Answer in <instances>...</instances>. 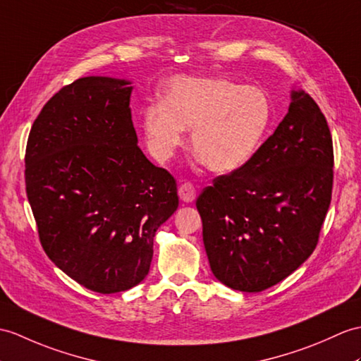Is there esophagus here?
Wrapping results in <instances>:
<instances>
[{"instance_id":"34e87169","label":"esophagus","mask_w":361,"mask_h":361,"mask_svg":"<svg viewBox=\"0 0 361 361\" xmlns=\"http://www.w3.org/2000/svg\"><path fill=\"white\" fill-rule=\"evenodd\" d=\"M178 195L184 201V203H190V201L195 200L197 189H195L194 184L186 181V183H183L181 186L178 188Z\"/></svg>"}]
</instances>
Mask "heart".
<instances>
[{
  "mask_svg": "<svg viewBox=\"0 0 361 361\" xmlns=\"http://www.w3.org/2000/svg\"><path fill=\"white\" fill-rule=\"evenodd\" d=\"M272 120L266 92L228 77H178L161 103L141 112L150 152L169 160L190 129V146L209 171L229 173L245 166L262 145Z\"/></svg>",
  "mask_w": 361,
  "mask_h": 361,
  "instance_id": "heart-1",
  "label": "heart"
}]
</instances>
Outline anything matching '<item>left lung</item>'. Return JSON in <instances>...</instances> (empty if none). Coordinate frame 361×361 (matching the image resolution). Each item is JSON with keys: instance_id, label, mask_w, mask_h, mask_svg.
Instances as JSON below:
<instances>
[{"instance_id": "left-lung-1", "label": "left lung", "mask_w": 361, "mask_h": 361, "mask_svg": "<svg viewBox=\"0 0 361 361\" xmlns=\"http://www.w3.org/2000/svg\"><path fill=\"white\" fill-rule=\"evenodd\" d=\"M250 160L220 175L197 198L216 280L262 292L311 257L328 214L334 149L320 107L303 90Z\"/></svg>"}]
</instances>
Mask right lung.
Masks as SVG:
<instances>
[{
    "label": "right lung",
    "mask_w": 361,
    "mask_h": 361,
    "mask_svg": "<svg viewBox=\"0 0 361 361\" xmlns=\"http://www.w3.org/2000/svg\"><path fill=\"white\" fill-rule=\"evenodd\" d=\"M130 81L85 77L33 121L26 192L55 266L99 294L145 280L158 228L177 211V181L138 147Z\"/></svg>",
    "instance_id": "add662e5"
}]
</instances>
